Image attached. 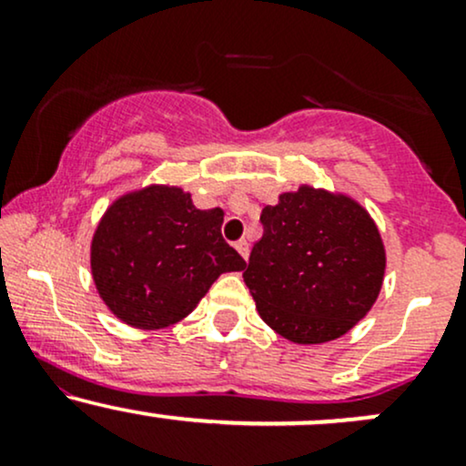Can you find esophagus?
Returning a JSON list of instances; mask_svg holds the SVG:
<instances>
[{
  "label": "esophagus",
  "instance_id": "esophagus-1",
  "mask_svg": "<svg viewBox=\"0 0 466 466\" xmlns=\"http://www.w3.org/2000/svg\"><path fill=\"white\" fill-rule=\"evenodd\" d=\"M234 248H237V251L240 256H243L245 260H248V256H249V243L245 238H240V240H237V245H234Z\"/></svg>",
  "mask_w": 466,
  "mask_h": 466
}]
</instances>
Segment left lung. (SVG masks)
I'll use <instances>...</instances> for the list:
<instances>
[{
	"instance_id": "8db88e82",
	"label": "left lung",
	"mask_w": 466,
	"mask_h": 466,
	"mask_svg": "<svg viewBox=\"0 0 466 466\" xmlns=\"http://www.w3.org/2000/svg\"><path fill=\"white\" fill-rule=\"evenodd\" d=\"M263 238L243 278L260 318L296 344L337 339L381 291L386 249L366 210L302 186L260 212Z\"/></svg>"
}]
</instances>
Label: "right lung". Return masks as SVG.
Returning a JSON list of instances; mask_svg holds the SVG:
<instances>
[{
  "label": "right lung",
  "instance_id": "1",
  "mask_svg": "<svg viewBox=\"0 0 466 466\" xmlns=\"http://www.w3.org/2000/svg\"><path fill=\"white\" fill-rule=\"evenodd\" d=\"M221 223V208L197 210L188 192L168 186L114 201L92 240L94 282L111 313L144 330L192 313L218 276L248 265Z\"/></svg>",
  "mask_w": 466,
  "mask_h": 466
}]
</instances>
